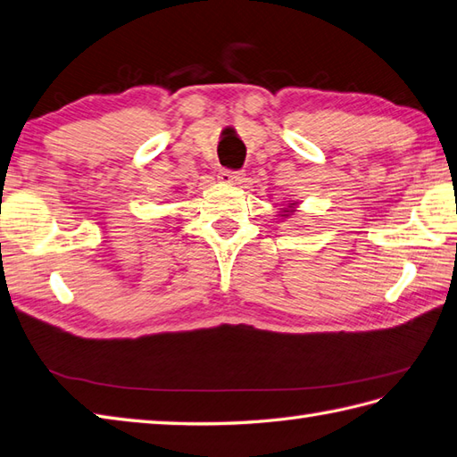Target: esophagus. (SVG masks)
Here are the masks:
<instances>
[{"mask_svg": "<svg viewBox=\"0 0 457 457\" xmlns=\"http://www.w3.org/2000/svg\"><path fill=\"white\" fill-rule=\"evenodd\" d=\"M217 178H219V180H220L222 184L237 186V184H240V182L244 180V174L238 172V170H225V169H222V170H219Z\"/></svg>", "mask_w": 457, "mask_h": 457, "instance_id": "34e87169", "label": "esophagus"}]
</instances>
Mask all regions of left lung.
<instances>
[{
	"label": "left lung",
	"mask_w": 457,
	"mask_h": 457,
	"mask_svg": "<svg viewBox=\"0 0 457 457\" xmlns=\"http://www.w3.org/2000/svg\"><path fill=\"white\" fill-rule=\"evenodd\" d=\"M296 207H298V202L288 204L285 209L279 211V217H281V219H291V217L296 213Z\"/></svg>",
	"instance_id": "8db88e82"
}]
</instances>
